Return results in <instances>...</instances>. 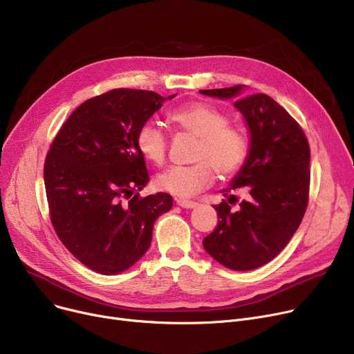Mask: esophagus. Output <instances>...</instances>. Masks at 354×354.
<instances>
[{"label": "esophagus", "mask_w": 354, "mask_h": 354, "mask_svg": "<svg viewBox=\"0 0 354 354\" xmlns=\"http://www.w3.org/2000/svg\"><path fill=\"white\" fill-rule=\"evenodd\" d=\"M176 203L180 206V207H185V209H194V207H196L198 206V203L196 202H194V201H187V199H176Z\"/></svg>", "instance_id": "34e87169"}]
</instances>
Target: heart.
I'll use <instances>...</instances> for the list:
<instances>
[{
	"label": "heart",
	"mask_w": 354,
	"mask_h": 354,
	"mask_svg": "<svg viewBox=\"0 0 354 354\" xmlns=\"http://www.w3.org/2000/svg\"><path fill=\"white\" fill-rule=\"evenodd\" d=\"M176 131L198 138L192 165H174L155 178L158 189L176 196H192L210 186L215 179L238 174L248 156V139L239 129L229 125L221 109L205 102L187 104L168 115ZM139 153L152 163H162L167 156L168 135L155 122L147 121L136 133Z\"/></svg>",
	"instance_id": "heart-1"
}]
</instances>
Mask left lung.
Masks as SVG:
<instances>
[{"label":"left lung","mask_w":354,"mask_h":354,"mask_svg":"<svg viewBox=\"0 0 354 354\" xmlns=\"http://www.w3.org/2000/svg\"><path fill=\"white\" fill-rule=\"evenodd\" d=\"M245 85L202 89L203 95L234 100L245 118L250 145L243 167L226 189L227 201L215 205L218 226L203 239L205 250L232 270L266 265L289 243L309 199L310 148L299 124L265 93L245 95ZM245 187L248 196L236 209L232 189Z\"/></svg>","instance_id":"8db88e82"}]
</instances>
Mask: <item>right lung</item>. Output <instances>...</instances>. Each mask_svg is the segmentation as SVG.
I'll return each mask as SVG.
<instances>
[{
  "instance_id": "1",
  "label": "right lung",
  "mask_w": 354,
  "mask_h": 354,
  "mask_svg": "<svg viewBox=\"0 0 354 354\" xmlns=\"http://www.w3.org/2000/svg\"><path fill=\"white\" fill-rule=\"evenodd\" d=\"M174 97L129 88L93 97L69 115L46 155L53 226L93 272L118 274L135 265L151 246L155 221L174 205L163 192L133 195L149 180L138 129Z\"/></svg>"
}]
</instances>
